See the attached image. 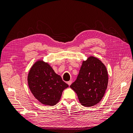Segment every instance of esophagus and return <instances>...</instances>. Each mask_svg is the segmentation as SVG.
Returning a JSON list of instances; mask_svg holds the SVG:
<instances>
[{
    "mask_svg": "<svg viewBox=\"0 0 133 133\" xmlns=\"http://www.w3.org/2000/svg\"><path fill=\"white\" fill-rule=\"evenodd\" d=\"M71 83H72V81H71V80H69V81H68V82H67V84H68L69 85H70L71 84Z\"/></svg>",
    "mask_w": 133,
    "mask_h": 133,
    "instance_id": "esophagus-1",
    "label": "esophagus"
}]
</instances>
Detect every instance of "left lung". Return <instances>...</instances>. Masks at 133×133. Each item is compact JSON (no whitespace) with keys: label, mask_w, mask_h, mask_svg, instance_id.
<instances>
[{"label":"left lung","mask_w":133,"mask_h":133,"mask_svg":"<svg viewBox=\"0 0 133 133\" xmlns=\"http://www.w3.org/2000/svg\"><path fill=\"white\" fill-rule=\"evenodd\" d=\"M108 84L106 66L98 58L90 56L83 62L78 77L70 87L77 94L80 103L89 107L101 101Z\"/></svg>","instance_id":"1"}]
</instances>
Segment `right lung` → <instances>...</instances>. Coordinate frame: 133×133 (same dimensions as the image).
<instances>
[{
	"mask_svg": "<svg viewBox=\"0 0 133 133\" xmlns=\"http://www.w3.org/2000/svg\"><path fill=\"white\" fill-rule=\"evenodd\" d=\"M28 83L34 97L44 105L49 106L56 105L63 90L69 87L49 64L42 60H37L31 67Z\"/></svg>",
	"mask_w": 133,
	"mask_h": 133,
	"instance_id": "right-lung-1",
	"label": "right lung"
}]
</instances>
